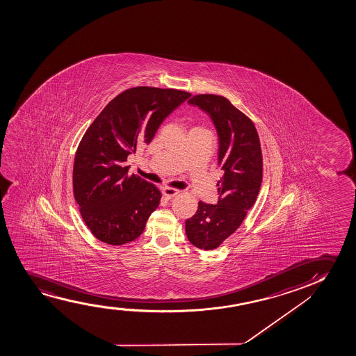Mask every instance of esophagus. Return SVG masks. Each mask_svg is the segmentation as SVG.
<instances>
[{"label":"esophagus","mask_w":356,"mask_h":356,"mask_svg":"<svg viewBox=\"0 0 356 356\" xmlns=\"http://www.w3.org/2000/svg\"><path fill=\"white\" fill-rule=\"evenodd\" d=\"M161 192H163V195L165 197L166 200H171V198H174L175 195H179L180 191L171 188V187H164Z\"/></svg>","instance_id":"obj_1"}]
</instances>
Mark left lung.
<instances>
[{
  "label": "left lung",
  "instance_id": "obj_1",
  "mask_svg": "<svg viewBox=\"0 0 356 356\" xmlns=\"http://www.w3.org/2000/svg\"><path fill=\"white\" fill-rule=\"evenodd\" d=\"M209 114L219 136V165L224 176L218 182V204L200 200L195 214L186 220L191 243L213 250L234 234L253 207L263 181V154L253 122L218 95H195L188 101Z\"/></svg>",
  "mask_w": 356,
  "mask_h": 356
}]
</instances>
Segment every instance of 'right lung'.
<instances>
[{
	"label": "right lung",
	"instance_id": "add662e5",
	"mask_svg": "<svg viewBox=\"0 0 356 356\" xmlns=\"http://www.w3.org/2000/svg\"><path fill=\"white\" fill-rule=\"evenodd\" d=\"M190 96L175 88H127L85 132L74 159V198L96 238L122 245L143 232L161 193L140 176L127 175V156L148 145L163 120Z\"/></svg>",
	"mask_w": 356,
	"mask_h": 356
}]
</instances>
